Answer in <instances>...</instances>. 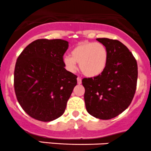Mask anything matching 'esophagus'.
Instances as JSON below:
<instances>
[{
	"label": "esophagus",
	"mask_w": 151,
	"mask_h": 151,
	"mask_svg": "<svg viewBox=\"0 0 151 151\" xmlns=\"http://www.w3.org/2000/svg\"><path fill=\"white\" fill-rule=\"evenodd\" d=\"M77 83L78 84H81L82 83V80L80 77H77Z\"/></svg>",
	"instance_id": "esophagus-1"
}]
</instances>
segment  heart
I'll list each match as a JSON object with an SVG mask.
<instances>
[{"label":"heart","instance_id":"heart-1","mask_svg":"<svg viewBox=\"0 0 151 151\" xmlns=\"http://www.w3.org/2000/svg\"><path fill=\"white\" fill-rule=\"evenodd\" d=\"M108 61L107 48L100 43L82 42L71 52V56L65 55L63 58L64 66L70 72H75L77 63L80 71L86 77H94L102 74Z\"/></svg>","mask_w":151,"mask_h":151}]
</instances>
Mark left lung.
I'll list each match as a JSON object with an SVG mask.
<instances>
[{
  "label": "left lung",
  "instance_id": "obj_1",
  "mask_svg": "<svg viewBox=\"0 0 151 151\" xmlns=\"http://www.w3.org/2000/svg\"><path fill=\"white\" fill-rule=\"evenodd\" d=\"M96 40L108 49V61L100 75L82 80L85 103L89 114L110 119L131 103L137 88L138 67L134 55L120 41L108 38Z\"/></svg>",
  "mask_w": 151,
  "mask_h": 151
}]
</instances>
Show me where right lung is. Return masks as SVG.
Segmentation results:
<instances>
[{"instance_id": "right-lung-1", "label": "right lung", "mask_w": 151, "mask_h": 151, "mask_svg": "<svg viewBox=\"0 0 151 151\" xmlns=\"http://www.w3.org/2000/svg\"><path fill=\"white\" fill-rule=\"evenodd\" d=\"M68 42L39 39L17 58L14 73L17 99L31 117L50 122L63 114L77 77L65 68L63 57Z\"/></svg>"}]
</instances>
